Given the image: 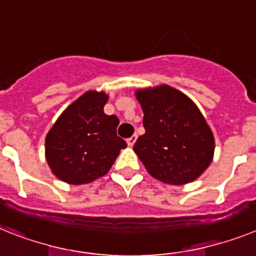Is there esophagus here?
Instances as JSON below:
<instances>
[{
	"label": "esophagus",
	"instance_id": "esophagus-1",
	"mask_svg": "<svg viewBox=\"0 0 256 256\" xmlns=\"http://www.w3.org/2000/svg\"><path fill=\"white\" fill-rule=\"evenodd\" d=\"M136 138H138V136H136V135H132V138H128V140H126V142H128V144L130 146V147H132V146H134L135 142H136Z\"/></svg>",
	"mask_w": 256,
	"mask_h": 256
}]
</instances>
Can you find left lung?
I'll use <instances>...</instances> for the list:
<instances>
[{"label": "left lung", "mask_w": 256, "mask_h": 256, "mask_svg": "<svg viewBox=\"0 0 256 256\" xmlns=\"http://www.w3.org/2000/svg\"><path fill=\"white\" fill-rule=\"evenodd\" d=\"M146 132L134 152L154 178L186 184L200 177L214 158V138L190 98L168 84L135 91Z\"/></svg>", "instance_id": "obj_1"}]
</instances>
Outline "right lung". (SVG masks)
<instances>
[{"label":"right lung","instance_id":"obj_1","mask_svg":"<svg viewBox=\"0 0 256 256\" xmlns=\"http://www.w3.org/2000/svg\"><path fill=\"white\" fill-rule=\"evenodd\" d=\"M109 96L87 91L68 105L45 138L52 173L68 184H84L109 172L126 142L117 135L116 116L104 113Z\"/></svg>","mask_w":256,"mask_h":256}]
</instances>
